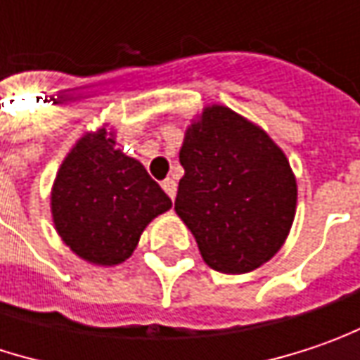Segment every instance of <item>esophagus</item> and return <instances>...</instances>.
<instances>
[{
    "label": "esophagus",
    "instance_id": "obj_1",
    "mask_svg": "<svg viewBox=\"0 0 360 360\" xmlns=\"http://www.w3.org/2000/svg\"><path fill=\"white\" fill-rule=\"evenodd\" d=\"M162 186H164V191L167 193V196L174 200L176 198V191H178V184H176V180H172V178H166L164 182H162Z\"/></svg>",
    "mask_w": 360,
    "mask_h": 360
}]
</instances>
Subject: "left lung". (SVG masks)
I'll list each match as a JSON object with an SVG mask.
<instances>
[{"mask_svg": "<svg viewBox=\"0 0 360 360\" xmlns=\"http://www.w3.org/2000/svg\"><path fill=\"white\" fill-rule=\"evenodd\" d=\"M180 164L174 209L202 260L225 274L269 262L295 219L297 182L281 147L254 122L215 104L188 127Z\"/></svg>", "mask_w": 360, "mask_h": 360, "instance_id": "obj_1", "label": "left lung"}]
</instances>
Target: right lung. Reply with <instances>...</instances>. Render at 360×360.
Returning <instances> with one entry per match:
<instances>
[{
    "mask_svg": "<svg viewBox=\"0 0 360 360\" xmlns=\"http://www.w3.org/2000/svg\"><path fill=\"white\" fill-rule=\"evenodd\" d=\"M115 145L106 129L84 135L63 160L51 193L61 240L79 258L102 266L124 262L147 223L172 207L143 164Z\"/></svg>",
    "mask_w": 360,
    "mask_h": 360,
    "instance_id": "add662e5",
    "label": "right lung"
}]
</instances>
